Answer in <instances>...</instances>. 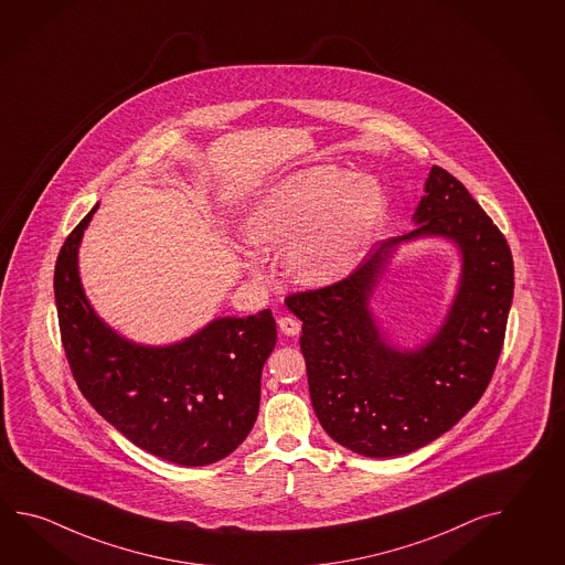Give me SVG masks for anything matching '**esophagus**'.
Wrapping results in <instances>:
<instances>
[{"instance_id":"obj_1","label":"esophagus","mask_w":565,"mask_h":565,"mask_svg":"<svg viewBox=\"0 0 565 565\" xmlns=\"http://www.w3.org/2000/svg\"><path fill=\"white\" fill-rule=\"evenodd\" d=\"M277 326H279V330H281V334L286 335H298L300 334L301 323L296 320V318H291V316H284V318H279L277 320Z\"/></svg>"}]
</instances>
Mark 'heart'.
Returning a JSON list of instances; mask_svg holds the SVG:
<instances>
[{"label":"heart","instance_id":"obj_1","mask_svg":"<svg viewBox=\"0 0 565 565\" xmlns=\"http://www.w3.org/2000/svg\"><path fill=\"white\" fill-rule=\"evenodd\" d=\"M384 211L386 195L374 177L322 164L269 189L245 223V237L264 249H288L291 276L322 286L360 264Z\"/></svg>","mask_w":565,"mask_h":565}]
</instances>
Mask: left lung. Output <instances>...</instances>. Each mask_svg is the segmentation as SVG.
<instances>
[{
	"instance_id": "8db88e82",
	"label": "left lung",
	"mask_w": 565,
	"mask_h": 565,
	"mask_svg": "<svg viewBox=\"0 0 565 565\" xmlns=\"http://www.w3.org/2000/svg\"><path fill=\"white\" fill-rule=\"evenodd\" d=\"M415 230L381 242L350 276L298 291L286 306L301 320L311 406L345 449L388 459L425 447L471 411L495 372L513 300L505 235L461 181L433 167ZM440 234L462 252L460 294L441 330L416 351L385 342L369 298L398 242Z\"/></svg>"
}]
</instances>
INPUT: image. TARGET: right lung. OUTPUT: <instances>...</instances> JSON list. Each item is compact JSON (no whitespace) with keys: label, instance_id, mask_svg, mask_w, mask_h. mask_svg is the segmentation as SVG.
I'll return each instance as SVG.
<instances>
[{"label":"right lung","instance_id":"obj_1","mask_svg":"<svg viewBox=\"0 0 565 565\" xmlns=\"http://www.w3.org/2000/svg\"><path fill=\"white\" fill-rule=\"evenodd\" d=\"M96 207L60 249L54 296L72 376L94 411L164 461L203 467L242 445L259 413L265 360L276 320L264 310L217 318L171 345H140L96 316L82 289L78 247Z\"/></svg>","mask_w":565,"mask_h":565}]
</instances>
